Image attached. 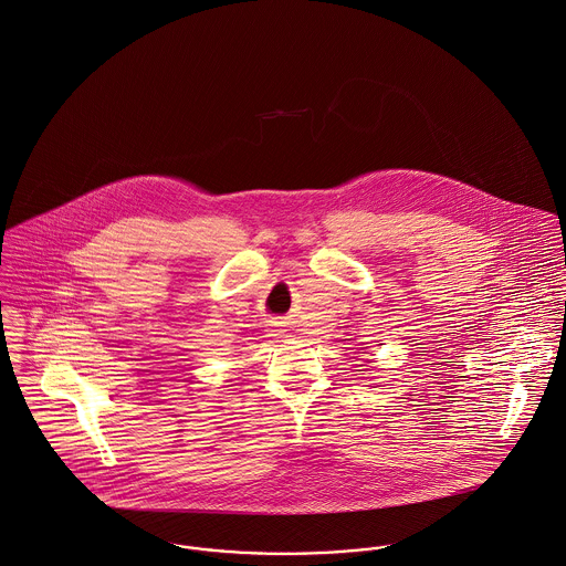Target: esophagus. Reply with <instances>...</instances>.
<instances>
[{
	"label": "esophagus",
	"mask_w": 566,
	"mask_h": 566,
	"mask_svg": "<svg viewBox=\"0 0 566 566\" xmlns=\"http://www.w3.org/2000/svg\"><path fill=\"white\" fill-rule=\"evenodd\" d=\"M266 332H269V336H282V329L277 325H271Z\"/></svg>",
	"instance_id": "obj_1"
}]
</instances>
